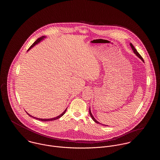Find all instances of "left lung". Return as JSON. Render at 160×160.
I'll use <instances>...</instances> for the list:
<instances>
[{
    "label": "left lung",
    "instance_id": "1",
    "mask_svg": "<svg viewBox=\"0 0 160 160\" xmlns=\"http://www.w3.org/2000/svg\"><path fill=\"white\" fill-rule=\"evenodd\" d=\"M130 46H131V48H132V50H133L134 53L136 54V56H138V58H139L140 59H142V61H143V62H144V61H143V58L141 56V55H140V54L138 53V52H137V50L135 48V47H134V46H133V45H132L131 43H130ZM89 114H90V116H91V118H92V119L93 120V121H94V122H96L97 123H99V124H101V123H100L99 122H98V121H97V120H96V119L94 118V117L93 116V115H92V114L91 113V109H90V108H89Z\"/></svg>",
    "mask_w": 160,
    "mask_h": 160
}]
</instances>
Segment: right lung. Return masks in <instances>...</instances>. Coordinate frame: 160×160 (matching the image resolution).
Wrapping results in <instances>:
<instances>
[{"instance_id":"add662e5","label":"right lung","mask_w":160,"mask_h":160,"mask_svg":"<svg viewBox=\"0 0 160 160\" xmlns=\"http://www.w3.org/2000/svg\"><path fill=\"white\" fill-rule=\"evenodd\" d=\"M46 37H44V36H42V37H40V38H38V39L35 41V42H34L33 43V44L32 45V46L29 48V49L28 50V52L32 48L33 46H35L36 44H37L38 43H39L41 40H42V39H44V38H46ZM66 111H67V108L65 110V111L62 113V114H60V115H59L58 116H57V117H56V118H51V119H41V118H35V117H33V116H31L30 114H29L28 113H27L28 114L29 116H31L32 118H35V119H37L38 121H44V122H45V121H54V120H56V119H59V118H60L61 117H62L63 114L65 113V112H66Z\"/></svg>"}]
</instances>
